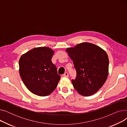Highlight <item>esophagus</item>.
<instances>
[{
	"instance_id": "esophagus-1",
	"label": "esophagus",
	"mask_w": 127,
	"mask_h": 127,
	"mask_svg": "<svg viewBox=\"0 0 127 127\" xmlns=\"http://www.w3.org/2000/svg\"><path fill=\"white\" fill-rule=\"evenodd\" d=\"M63 76H64V77H68V72H65L64 74H63Z\"/></svg>"
}]
</instances>
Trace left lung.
Listing matches in <instances>:
<instances>
[{
	"label": "left lung",
	"instance_id": "left-lung-1",
	"mask_svg": "<svg viewBox=\"0 0 127 127\" xmlns=\"http://www.w3.org/2000/svg\"><path fill=\"white\" fill-rule=\"evenodd\" d=\"M66 52L73 61L77 76L72 80L75 90L80 94L89 96L96 93L107 79L109 58L100 47L90 43H82Z\"/></svg>",
	"mask_w": 127,
	"mask_h": 127
}]
</instances>
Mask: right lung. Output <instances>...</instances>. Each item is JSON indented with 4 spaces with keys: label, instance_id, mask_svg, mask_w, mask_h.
Masks as SVG:
<instances>
[{
    "label": "right lung",
    "instance_id": "obj_1",
    "mask_svg": "<svg viewBox=\"0 0 127 127\" xmlns=\"http://www.w3.org/2000/svg\"><path fill=\"white\" fill-rule=\"evenodd\" d=\"M54 51L46 47L34 48L23 55L19 61V74L25 86L39 96L50 95L61 78L51 62Z\"/></svg>",
    "mask_w": 127,
    "mask_h": 127
}]
</instances>
